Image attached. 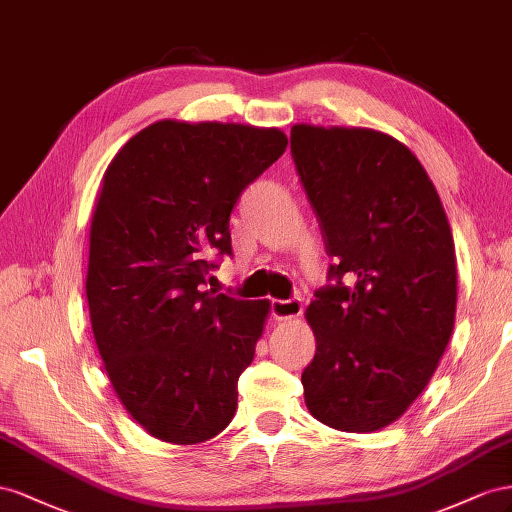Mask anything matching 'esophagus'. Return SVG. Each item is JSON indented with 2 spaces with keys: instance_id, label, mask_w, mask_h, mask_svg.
<instances>
[{
  "instance_id": "esophagus-1",
  "label": "esophagus",
  "mask_w": 512,
  "mask_h": 512,
  "mask_svg": "<svg viewBox=\"0 0 512 512\" xmlns=\"http://www.w3.org/2000/svg\"><path fill=\"white\" fill-rule=\"evenodd\" d=\"M270 313L274 319H296L302 315V300L300 298L272 300Z\"/></svg>"
}]
</instances>
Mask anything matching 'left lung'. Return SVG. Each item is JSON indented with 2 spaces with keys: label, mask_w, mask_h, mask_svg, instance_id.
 Listing matches in <instances>:
<instances>
[{
  "label": "left lung",
  "mask_w": 512,
  "mask_h": 512,
  "mask_svg": "<svg viewBox=\"0 0 512 512\" xmlns=\"http://www.w3.org/2000/svg\"><path fill=\"white\" fill-rule=\"evenodd\" d=\"M291 156L334 257L306 309L304 401L332 429L379 431L425 390L455 328L448 218L420 160L379 130L296 124Z\"/></svg>",
  "instance_id": "obj_1"
}]
</instances>
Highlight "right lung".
<instances>
[{
	"label": "right lung",
	"mask_w": 512,
	"mask_h": 512,
	"mask_svg": "<svg viewBox=\"0 0 512 512\" xmlns=\"http://www.w3.org/2000/svg\"><path fill=\"white\" fill-rule=\"evenodd\" d=\"M287 148L279 128L160 120L113 156L94 206L85 294L113 390L139 425L191 446L236 414L268 300L206 289L229 214Z\"/></svg>",
	"instance_id": "obj_1"
}]
</instances>
